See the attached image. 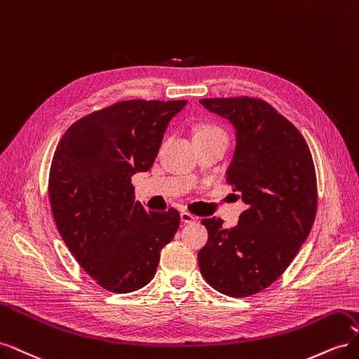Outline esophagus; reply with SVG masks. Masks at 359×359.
Instances as JSON below:
<instances>
[{
    "label": "esophagus",
    "mask_w": 359,
    "mask_h": 359,
    "mask_svg": "<svg viewBox=\"0 0 359 359\" xmlns=\"http://www.w3.org/2000/svg\"><path fill=\"white\" fill-rule=\"evenodd\" d=\"M181 222L182 223H193L194 220H196V217H194L193 214L187 212V211H181Z\"/></svg>",
    "instance_id": "34e87169"
}]
</instances>
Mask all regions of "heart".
I'll use <instances>...</instances> for the list:
<instances>
[{
    "instance_id": "b5f03b06",
    "label": "heart",
    "mask_w": 359,
    "mask_h": 359,
    "mask_svg": "<svg viewBox=\"0 0 359 359\" xmlns=\"http://www.w3.org/2000/svg\"><path fill=\"white\" fill-rule=\"evenodd\" d=\"M210 136H223L226 137L223 128L211 124V123H203L196 127V132H194V139H201V137H210Z\"/></svg>"
}]
</instances>
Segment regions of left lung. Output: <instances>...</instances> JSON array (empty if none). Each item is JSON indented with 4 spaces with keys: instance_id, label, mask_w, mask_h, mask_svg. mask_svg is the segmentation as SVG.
Returning <instances> with one entry per match:
<instances>
[{
    "instance_id": "8db88e82",
    "label": "left lung",
    "mask_w": 359,
    "mask_h": 359,
    "mask_svg": "<svg viewBox=\"0 0 359 359\" xmlns=\"http://www.w3.org/2000/svg\"><path fill=\"white\" fill-rule=\"evenodd\" d=\"M199 102L236 130L226 181L247 203L229 229L217 217L202 219L208 243L199 250V269L220 293L252 297L285 273L307 240L318 211L316 169L299 130L265 100L241 95Z\"/></svg>"
}]
</instances>
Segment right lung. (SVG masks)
<instances>
[{"instance_id": "add662e5", "label": "right lung", "mask_w": 359, "mask_h": 359, "mask_svg": "<svg viewBox=\"0 0 359 359\" xmlns=\"http://www.w3.org/2000/svg\"><path fill=\"white\" fill-rule=\"evenodd\" d=\"M187 100H124L73 123L53 154L48 193L73 257L97 285L128 293L153 280L180 212L147 211L132 177L151 169L163 133Z\"/></svg>"}]
</instances>
